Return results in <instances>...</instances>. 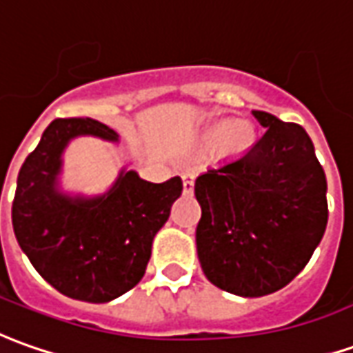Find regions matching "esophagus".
I'll use <instances>...</instances> for the list:
<instances>
[{
	"label": "esophagus",
	"instance_id": "1",
	"mask_svg": "<svg viewBox=\"0 0 353 353\" xmlns=\"http://www.w3.org/2000/svg\"><path fill=\"white\" fill-rule=\"evenodd\" d=\"M181 177H183V193L191 195L193 193V187H195V176L191 172H185Z\"/></svg>",
	"mask_w": 353,
	"mask_h": 353
}]
</instances>
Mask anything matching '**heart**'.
Segmentation results:
<instances>
[{"label": "heart", "instance_id": "obj_1", "mask_svg": "<svg viewBox=\"0 0 353 353\" xmlns=\"http://www.w3.org/2000/svg\"><path fill=\"white\" fill-rule=\"evenodd\" d=\"M257 139V131L247 119H216L205 129V141L218 143L220 150L230 157H241Z\"/></svg>", "mask_w": 353, "mask_h": 353}]
</instances>
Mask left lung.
I'll return each mask as SVG.
<instances>
[{
    "label": "left lung",
    "instance_id": "1",
    "mask_svg": "<svg viewBox=\"0 0 353 353\" xmlns=\"http://www.w3.org/2000/svg\"><path fill=\"white\" fill-rule=\"evenodd\" d=\"M253 116L265 135L195 179L201 267L214 286L239 297L267 296L290 284L328 220L327 177L305 129L261 110Z\"/></svg>",
    "mask_w": 353,
    "mask_h": 353
}]
</instances>
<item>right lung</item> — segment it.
Masks as SVG:
<instances>
[{"label": "right lung", "mask_w": 353, "mask_h": 353, "mask_svg": "<svg viewBox=\"0 0 353 353\" xmlns=\"http://www.w3.org/2000/svg\"><path fill=\"white\" fill-rule=\"evenodd\" d=\"M94 137L119 145L114 129L92 117L54 119L17 177L13 230L38 274L63 296L106 303L145 276L152 239L183 191L181 177L146 181L123 166L102 193L63 185L71 141Z\"/></svg>", "instance_id": "obj_1"}]
</instances>
